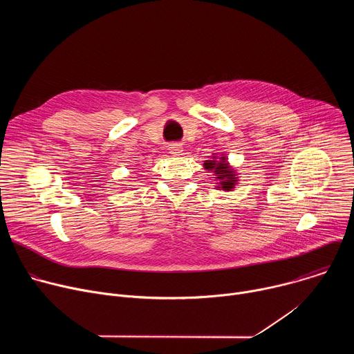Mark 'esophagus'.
I'll use <instances>...</instances> for the list:
<instances>
[{
    "instance_id": "34e87169",
    "label": "esophagus",
    "mask_w": 354,
    "mask_h": 354,
    "mask_svg": "<svg viewBox=\"0 0 354 354\" xmlns=\"http://www.w3.org/2000/svg\"><path fill=\"white\" fill-rule=\"evenodd\" d=\"M182 151H183V148H182V145L178 144V142H174V144L169 145V153H171L172 156H180Z\"/></svg>"
}]
</instances>
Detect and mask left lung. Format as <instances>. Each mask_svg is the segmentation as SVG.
Returning a JSON list of instances; mask_svg holds the SVG:
<instances>
[{
  "label": "left lung",
  "instance_id": "1",
  "mask_svg": "<svg viewBox=\"0 0 354 354\" xmlns=\"http://www.w3.org/2000/svg\"><path fill=\"white\" fill-rule=\"evenodd\" d=\"M217 159H218L217 157H213V160L205 161L203 167L205 169L214 172L216 180H218V189L230 192L234 189L235 183L238 182L235 169H231L225 157H221L218 162L216 161Z\"/></svg>",
  "mask_w": 354,
  "mask_h": 354
}]
</instances>
